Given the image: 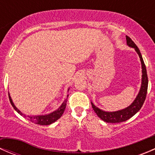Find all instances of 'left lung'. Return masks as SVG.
Listing matches in <instances>:
<instances>
[{"label": "left lung", "mask_w": 155, "mask_h": 155, "mask_svg": "<svg viewBox=\"0 0 155 155\" xmlns=\"http://www.w3.org/2000/svg\"><path fill=\"white\" fill-rule=\"evenodd\" d=\"M126 40L127 45L130 46V47L134 48L135 51L137 52V54H139V57L140 58V61H141L142 64V73H143V75H142L141 87H140V91H139L137 97L133 101L132 104L129 107L121 109V110L115 111V112H107V111L99 109L93 103L91 102V103L92 108H93L95 113L97 115V116L101 119H102L103 121H106L107 123H120L125 121L129 119V118H130L131 117L134 116L136 113H137L140 110V109L143 107V104H144L145 97H146L148 80V76H147L146 68H145V63L143 61V57H142L140 49L137 47V45L127 36H126Z\"/></svg>", "instance_id": "left-lung-1"}]
</instances>
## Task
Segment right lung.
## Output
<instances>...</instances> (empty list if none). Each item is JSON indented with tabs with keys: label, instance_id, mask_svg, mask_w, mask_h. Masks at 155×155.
Here are the masks:
<instances>
[{
	"label": "right lung",
	"instance_id": "obj_1",
	"mask_svg": "<svg viewBox=\"0 0 155 155\" xmlns=\"http://www.w3.org/2000/svg\"><path fill=\"white\" fill-rule=\"evenodd\" d=\"M68 88V91H69ZM9 98H10V104H12V107L14 108L15 111L18 112L19 115H21V116H23L24 118H27L29 121H32V122L35 123L37 124H40V125H48V124H51L52 123H54V121H57L58 118H60L61 117V115H63L64 112L65 110V108H66L67 105V101H68V98L64 100L63 103H62L61 105L60 106V107L58 109L54 110V112H51V113L46 114V115H27L25 114L22 113L19 109H17V107H15V104L12 102V100L11 98L10 93H9Z\"/></svg>",
	"mask_w": 155,
	"mask_h": 155
}]
</instances>
